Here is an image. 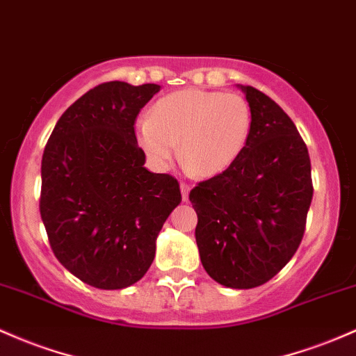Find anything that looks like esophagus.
<instances>
[{
    "label": "esophagus",
    "instance_id": "1",
    "mask_svg": "<svg viewBox=\"0 0 356 356\" xmlns=\"http://www.w3.org/2000/svg\"><path fill=\"white\" fill-rule=\"evenodd\" d=\"M181 191H182V199L187 201V199H189V193H191V184H187V182H181Z\"/></svg>",
    "mask_w": 356,
    "mask_h": 356
}]
</instances>
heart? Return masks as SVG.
I'll return each mask as SVG.
<instances>
[{
  "mask_svg": "<svg viewBox=\"0 0 356 356\" xmlns=\"http://www.w3.org/2000/svg\"><path fill=\"white\" fill-rule=\"evenodd\" d=\"M253 115L235 92L186 89L162 97L150 116L136 121L140 147L154 165L167 167L177 154L202 175L226 170L247 147Z\"/></svg>",
  "mask_w": 356,
  "mask_h": 356,
  "instance_id": "obj_1",
  "label": "heart"
}]
</instances>
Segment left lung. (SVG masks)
<instances>
[{"instance_id":"left-lung-1","label":"left lung","mask_w":356,"mask_h":356,"mask_svg":"<svg viewBox=\"0 0 356 356\" xmlns=\"http://www.w3.org/2000/svg\"><path fill=\"white\" fill-rule=\"evenodd\" d=\"M241 89L253 115L247 147L189 199L204 270L221 286L252 289L298 252L314 189L309 152L292 120L259 89Z\"/></svg>"}]
</instances>
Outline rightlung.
<instances>
[{
    "mask_svg": "<svg viewBox=\"0 0 356 356\" xmlns=\"http://www.w3.org/2000/svg\"><path fill=\"white\" fill-rule=\"evenodd\" d=\"M157 84L103 83L57 121L42 157L40 216L57 260L97 289L138 282L182 201L177 179L152 174L135 121Z\"/></svg>",
    "mask_w": 356,
    "mask_h": 356,
    "instance_id": "right-lung-1",
    "label": "right lung"
}]
</instances>
